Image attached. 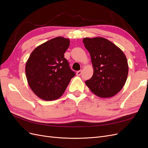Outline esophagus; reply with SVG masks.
Masks as SVG:
<instances>
[{
    "label": "esophagus",
    "mask_w": 148,
    "mask_h": 148,
    "mask_svg": "<svg viewBox=\"0 0 148 148\" xmlns=\"http://www.w3.org/2000/svg\"><path fill=\"white\" fill-rule=\"evenodd\" d=\"M82 70H79V71H78L77 72V75L78 76H80V75H82Z\"/></svg>",
    "instance_id": "34e87169"
}]
</instances>
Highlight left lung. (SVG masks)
Here are the masks:
<instances>
[{
    "instance_id": "8db88e82",
    "label": "left lung",
    "mask_w": 148,
    "mask_h": 148,
    "mask_svg": "<svg viewBox=\"0 0 148 148\" xmlns=\"http://www.w3.org/2000/svg\"><path fill=\"white\" fill-rule=\"evenodd\" d=\"M84 46L90 53L94 72L85 84L99 97H111L117 94L127 81V57L117 46L102 37L85 38Z\"/></svg>"
}]
</instances>
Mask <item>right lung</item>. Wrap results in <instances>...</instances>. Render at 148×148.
<instances>
[{"label":"right lung","instance_id":"1","mask_svg":"<svg viewBox=\"0 0 148 148\" xmlns=\"http://www.w3.org/2000/svg\"><path fill=\"white\" fill-rule=\"evenodd\" d=\"M70 40L56 37L38 46L26 63L25 73L33 92L45 101L62 96L75 73L70 69L64 53Z\"/></svg>","mask_w":148,"mask_h":148}]
</instances>
